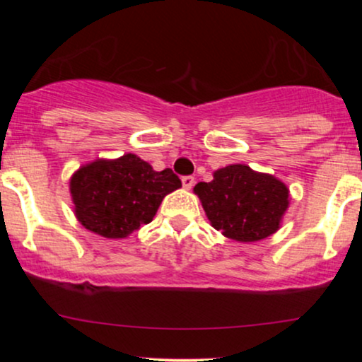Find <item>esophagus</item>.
<instances>
[{
    "label": "esophagus",
    "instance_id": "1",
    "mask_svg": "<svg viewBox=\"0 0 362 362\" xmlns=\"http://www.w3.org/2000/svg\"><path fill=\"white\" fill-rule=\"evenodd\" d=\"M194 177H190V175H187V177H182V185L185 187L187 190H190L194 187Z\"/></svg>",
    "mask_w": 362,
    "mask_h": 362
}]
</instances>
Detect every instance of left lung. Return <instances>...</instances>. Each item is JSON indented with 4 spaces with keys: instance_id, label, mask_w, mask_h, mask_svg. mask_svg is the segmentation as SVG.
Listing matches in <instances>:
<instances>
[{
    "instance_id": "8db88e82",
    "label": "left lung",
    "mask_w": 362,
    "mask_h": 362,
    "mask_svg": "<svg viewBox=\"0 0 362 362\" xmlns=\"http://www.w3.org/2000/svg\"><path fill=\"white\" fill-rule=\"evenodd\" d=\"M213 177L194 192L216 230L236 242H259L279 230L289 206V189L281 180L247 165L219 168Z\"/></svg>"
}]
</instances>
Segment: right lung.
I'll use <instances>...</instances> for the list:
<instances>
[{
  "instance_id": "1",
  "label": "right lung",
  "mask_w": 362,
  "mask_h": 362,
  "mask_svg": "<svg viewBox=\"0 0 362 362\" xmlns=\"http://www.w3.org/2000/svg\"><path fill=\"white\" fill-rule=\"evenodd\" d=\"M178 187L172 170L155 172L132 153L91 161L69 180L78 221L103 238H126L151 223L165 195Z\"/></svg>"
}]
</instances>
